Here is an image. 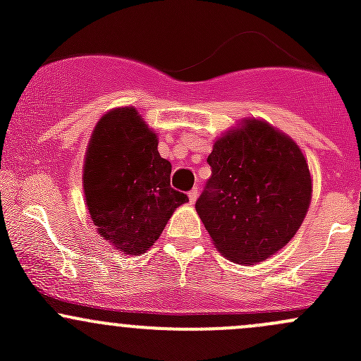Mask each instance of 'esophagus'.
Masks as SVG:
<instances>
[{
    "label": "esophagus",
    "mask_w": 361,
    "mask_h": 361,
    "mask_svg": "<svg viewBox=\"0 0 361 361\" xmlns=\"http://www.w3.org/2000/svg\"><path fill=\"white\" fill-rule=\"evenodd\" d=\"M197 197H199L197 188H194V190L188 192V201H190V204H195V201H197Z\"/></svg>",
    "instance_id": "obj_1"
}]
</instances>
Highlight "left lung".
<instances>
[{
	"label": "left lung",
	"mask_w": 361,
	"mask_h": 361,
	"mask_svg": "<svg viewBox=\"0 0 361 361\" xmlns=\"http://www.w3.org/2000/svg\"><path fill=\"white\" fill-rule=\"evenodd\" d=\"M207 162L213 174L195 211L214 248L245 265L285 248L312 197L307 159L293 137L246 116L216 137Z\"/></svg>",
	"instance_id": "left-lung-1"
}]
</instances>
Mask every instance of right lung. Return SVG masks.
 Masks as SVG:
<instances>
[{"label": "right lung", "instance_id": "add662e5", "mask_svg": "<svg viewBox=\"0 0 361 361\" xmlns=\"http://www.w3.org/2000/svg\"><path fill=\"white\" fill-rule=\"evenodd\" d=\"M157 130L134 106L111 108L92 129L83 157V197L96 231L123 255H143L176 207L171 162L160 157Z\"/></svg>", "mask_w": 361, "mask_h": 361}]
</instances>
